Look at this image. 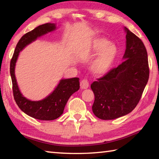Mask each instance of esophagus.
<instances>
[{"instance_id":"esophagus-1","label":"esophagus","mask_w":159,"mask_h":159,"mask_svg":"<svg viewBox=\"0 0 159 159\" xmlns=\"http://www.w3.org/2000/svg\"><path fill=\"white\" fill-rule=\"evenodd\" d=\"M88 86H89V83H88V80L87 79H83L80 81V88L82 89H87Z\"/></svg>"}]
</instances>
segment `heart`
Masks as SVG:
<instances>
[{
    "label": "heart",
    "mask_w": 159,
    "mask_h": 159,
    "mask_svg": "<svg viewBox=\"0 0 159 159\" xmlns=\"http://www.w3.org/2000/svg\"><path fill=\"white\" fill-rule=\"evenodd\" d=\"M90 54H98L91 64V70L96 75L106 74L111 68L117 55V48L104 38L93 40L90 45Z\"/></svg>",
    "instance_id": "heart-1"
}]
</instances>
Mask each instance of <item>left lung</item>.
I'll return each mask as SVG.
<instances>
[{
	"label": "left lung",
	"mask_w": 159,
	"mask_h": 159,
	"mask_svg": "<svg viewBox=\"0 0 159 159\" xmlns=\"http://www.w3.org/2000/svg\"><path fill=\"white\" fill-rule=\"evenodd\" d=\"M124 61L90 85L95 95L93 111L102 120H112L130 113L140 99L149 80L147 52L143 42L125 27Z\"/></svg>",
	"instance_id": "1"
}]
</instances>
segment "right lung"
<instances>
[{"label":"right lung","mask_w":159,"mask_h":159,"mask_svg":"<svg viewBox=\"0 0 159 159\" xmlns=\"http://www.w3.org/2000/svg\"><path fill=\"white\" fill-rule=\"evenodd\" d=\"M56 29L55 24L47 23L40 25L21 38L16 45L10 61V76L12 83L14 99L20 109L32 118L42 120H52L63 114L67 101L72 94L79 90V78L61 79L53 92L47 98L40 101H31L22 95L19 89L15 75V64L19 53L26 45L30 44L41 36Z\"/></svg>","instance_id":"obj_1"}]
</instances>
